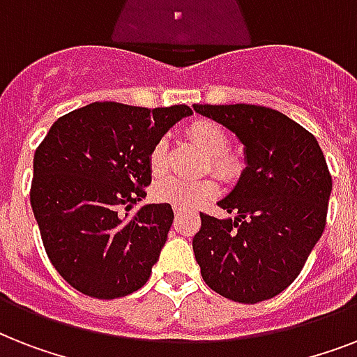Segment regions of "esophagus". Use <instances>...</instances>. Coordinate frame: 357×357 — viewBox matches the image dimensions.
<instances>
[{"instance_id":"1","label":"esophagus","mask_w":357,"mask_h":357,"mask_svg":"<svg viewBox=\"0 0 357 357\" xmlns=\"http://www.w3.org/2000/svg\"><path fill=\"white\" fill-rule=\"evenodd\" d=\"M174 213H176V217H179V215H183L185 209H181V207H174Z\"/></svg>"}]
</instances>
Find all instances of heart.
<instances>
[{
	"mask_svg": "<svg viewBox=\"0 0 357 357\" xmlns=\"http://www.w3.org/2000/svg\"><path fill=\"white\" fill-rule=\"evenodd\" d=\"M187 135L200 146L202 151L207 153V165L218 178L231 181L241 174V161L228 151L229 135L220 123L213 120H195L187 126ZM167 140L159 139L151 146L148 153V167L153 176L165 172L167 168ZM218 185L213 178L202 179H181L176 176L159 179L153 185V196L159 202L172 204L174 207L190 209L200 206L202 202L209 200L217 195Z\"/></svg>",
	"mask_w": 357,
	"mask_h": 357,
	"instance_id": "b5f03b06",
	"label": "heart"
}]
</instances>
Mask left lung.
Returning <instances> with one entry per match:
<instances>
[{"mask_svg": "<svg viewBox=\"0 0 357 357\" xmlns=\"http://www.w3.org/2000/svg\"><path fill=\"white\" fill-rule=\"evenodd\" d=\"M246 148L237 187L218 202L235 218L200 213L192 238L204 282L224 298L257 304L298 278L326 226L332 174L313 135L263 105H192Z\"/></svg>", "mask_w": 357, "mask_h": 357, "instance_id": "8db88e82", "label": "left lung"}]
</instances>
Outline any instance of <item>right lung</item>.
Masks as SVG:
<instances>
[{
    "label": "right lung",
    "mask_w": 357,
    "mask_h": 357,
    "mask_svg": "<svg viewBox=\"0 0 357 357\" xmlns=\"http://www.w3.org/2000/svg\"><path fill=\"white\" fill-rule=\"evenodd\" d=\"M187 114V105L94 102L61 116L38 144L31 207L52 265L79 293L120 298L148 282L174 211H129L151 183V146Z\"/></svg>",
    "instance_id": "add662e5"
}]
</instances>
